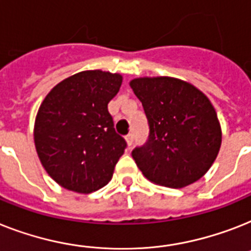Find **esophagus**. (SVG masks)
Masks as SVG:
<instances>
[{
	"label": "esophagus",
	"instance_id": "esophagus-1",
	"mask_svg": "<svg viewBox=\"0 0 251 251\" xmlns=\"http://www.w3.org/2000/svg\"><path fill=\"white\" fill-rule=\"evenodd\" d=\"M132 142H134V134L132 132H130V134H127L126 135V143H127V146H131Z\"/></svg>",
	"mask_w": 251,
	"mask_h": 251
}]
</instances>
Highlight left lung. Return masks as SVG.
I'll use <instances>...</instances> for the list:
<instances>
[{
    "label": "left lung",
    "instance_id": "8db88e82",
    "mask_svg": "<svg viewBox=\"0 0 251 251\" xmlns=\"http://www.w3.org/2000/svg\"><path fill=\"white\" fill-rule=\"evenodd\" d=\"M142 101L150 135L131 152L148 180L183 188L210 169L222 144L217 112L203 93L173 77H143L130 82Z\"/></svg>",
    "mask_w": 251,
    "mask_h": 251
}]
</instances>
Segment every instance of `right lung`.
<instances>
[{
    "mask_svg": "<svg viewBox=\"0 0 251 251\" xmlns=\"http://www.w3.org/2000/svg\"><path fill=\"white\" fill-rule=\"evenodd\" d=\"M122 76L83 71L46 95L34 122V146L48 174L63 188L91 193L104 187L126 148L115 130L108 103Z\"/></svg>",
    "mask_w": 251,
    "mask_h": 251,
    "instance_id": "obj_1",
    "label": "right lung"
}]
</instances>
